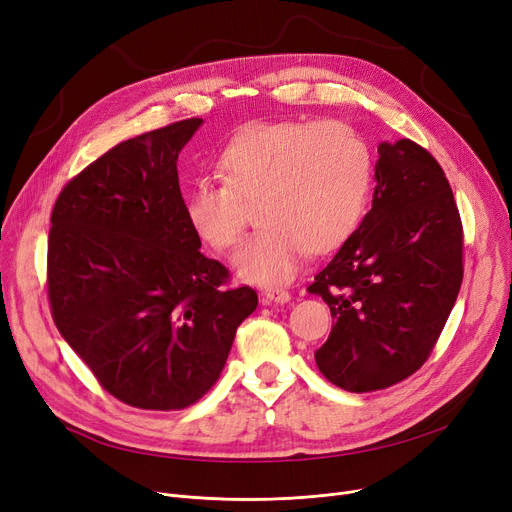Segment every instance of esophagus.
Masks as SVG:
<instances>
[{
    "mask_svg": "<svg viewBox=\"0 0 512 512\" xmlns=\"http://www.w3.org/2000/svg\"><path fill=\"white\" fill-rule=\"evenodd\" d=\"M290 301V292L284 288H267L263 290V303L272 305V303H288Z\"/></svg>",
    "mask_w": 512,
    "mask_h": 512,
    "instance_id": "esophagus-1",
    "label": "esophagus"
}]
</instances>
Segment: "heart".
Listing matches in <instances>:
<instances>
[{
    "label": "heart",
    "instance_id": "b5f03b06",
    "mask_svg": "<svg viewBox=\"0 0 512 512\" xmlns=\"http://www.w3.org/2000/svg\"><path fill=\"white\" fill-rule=\"evenodd\" d=\"M222 180L199 178L184 197L191 230L215 251L234 247L247 205L259 197L263 222L234 255L236 272L255 284L299 274L311 249L328 253L351 236L367 209L373 153L351 124L259 122L224 147Z\"/></svg>",
    "mask_w": 512,
    "mask_h": 512
}]
</instances>
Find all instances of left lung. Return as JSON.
Returning <instances> with one entry per match:
<instances>
[{
  "instance_id": "8db88e82",
  "label": "left lung",
  "mask_w": 512,
  "mask_h": 512,
  "mask_svg": "<svg viewBox=\"0 0 512 512\" xmlns=\"http://www.w3.org/2000/svg\"><path fill=\"white\" fill-rule=\"evenodd\" d=\"M378 153L371 209L307 288L334 319L315 363L348 392L413 375L463 282V224L436 157L411 139L382 143Z\"/></svg>"
}]
</instances>
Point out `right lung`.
I'll use <instances>...</instances> for the list:
<instances>
[{"label":"right lung","mask_w":512,"mask_h":512,"mask_svg":"<svg viewBox=\"0 0 512 512\" xmlns=\"http://www.w3.org/2000/svg\"><path fill=\"white\" fill-rule=\"evenodd\" d=\"M201 118L128 139L87 166L51 211L47 294L72 351L124 405L180 411L218 382L251 286L207 259L184 215L176 161Z\"/></svg>","instance_id":"right-lung-1"}]
</instances>
